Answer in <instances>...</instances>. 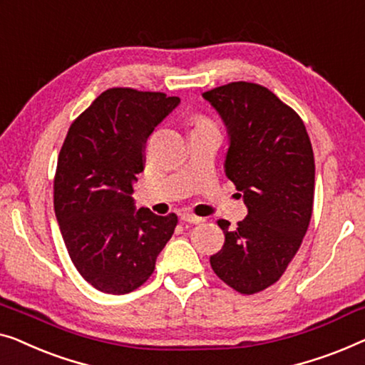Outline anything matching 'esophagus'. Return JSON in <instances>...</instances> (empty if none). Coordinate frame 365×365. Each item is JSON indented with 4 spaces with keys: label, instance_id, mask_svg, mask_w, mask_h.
Returning a JSON list of instances; mask_svg holds the SVG:
<instances>
[{
    "label": "esophagus",
    "instance_id": "esophagus-1",
    "mask_svg": "<svg viewBox=\"0 0 365 365\" xmlns=\"http://www.w3.org/2000/svg\"><path fill=\"white\" fill-rule=\"evenodd\" d=\"M180 220L183 223H202V222H205L203 218H200V217H195V215H192V213H182L180 215Z\"/></svg>",
    "mask_w": 365,
    "mask_h": 365
}]
</instances>
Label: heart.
<instances>
[{
	"instance_id": "b5f03b06",
	"label": "heart",
	"mask_w": 365,
	"mask_h": 365,
	"mask_svg": "<svg viewBox=\"0 0 365 365\" xmlns=\"http://www.w3.org/2000/svg\"><path fill=\"white\" fill-rule=\"evenodd\" d=\"M192 120H193L195 127H200V125H213L212 120L207 119V117H203V115H193Z\"/></svg>"
}]
</instances>
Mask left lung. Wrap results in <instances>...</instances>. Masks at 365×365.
I'll use <instances>...</instances> for the list:
<instances>
[{
	"mask_svg": "<svg viewBox=\"0 0 365 365\" xmlns=\"http://www.w3.org/2000/svg\"><path fill=\"white\" fill-rule=\"evenodd\" d=\"M230 133L225 170L248 207L210 256L215 274L240 294L274 284L299 250L314 203V153L304 122L264 86L230 82L203 94Z\"/></svg>",
	"mask_w": 365,
	"mask_h": 365,
	"instance_id": "obj_1",
	"label": "left lung"
}]
</instances>
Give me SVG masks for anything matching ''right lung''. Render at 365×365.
Wrapping results in <instances>:
<instances>
[{"label":"right lung","mask_w":365,"mask_h":365,"mask_svg":"<svg viewBox=\"0 0 365 365\" xmlns=\"http://www.w3.org/2000/svg\"><path fill=\"white\" fill-rule=\"evenodd\" d=\"M178 97L112 87L71 124L54 175V212L76 269L107 294H127L155 269L175 213L133 208L132 182L145 167V143Z\"/></svg>","instance_id":"obj_1"}]
</instances>
